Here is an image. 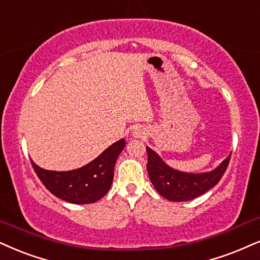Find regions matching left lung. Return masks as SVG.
Masks as SVG:
<instances>
[{"label":"left lung","instance_id":"left-lung-1","mask_svg":"<svg viewBox=\"0 0 260 260\" xmlns=\"http://www.w3.org/2000/svg\"><path fill=\"white\" fill-rule=\"evenodd\" d=\"M146 149L148 154L147 171L155 190L162 198L178 203L193 200L212 189L223 177L232 155L226 156L212 171L194 174L172 169L160 158L158 153L149 147H146Z\"/></svg>","mask_w":260,"mask_h":260}]
</instances>
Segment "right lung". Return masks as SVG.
Masks as SVG:
<instances>
[{
	"mask_svg": "<svg viewBox=\"0 0 260 260\" xmlns=\"http://www.w3.org/2000/svg\"><path fill=\"white\" fill-rule=\"evenodd\" d=\"M125 147L121 139L105 149L98 158L71 171L44 170L31 160L32 168L48 190L67 203L92 204L104 198L113 182L114 165Z\"/></svg>",
	"mask_w": 260,
	"mask_h": 260,
	"instance_id": "1",
	"label": "right lung"
}]
</instances>
